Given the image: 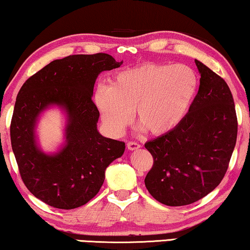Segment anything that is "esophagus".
I'll return each instance as SVG.
<instances>
[{
    "mask_svg": "<svg viewBox=\"0 0 250 250\" xmlns=\"http://www.w3.org/2000/svg\"><path fill=\"white\" fill-rule=\"evenodd\" d=\"M141 147V145L136 143V142H128L127 143V148L129 151H135V149H138Z\"/></svg>",
    "mask_w": 250,
    "mask_h": 250,
    "instance_id": "obj_1",
    "label": "esophagus"
}]
</instances>
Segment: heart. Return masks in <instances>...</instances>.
<instances>
[{
  "mask_svg": "<svg viewBox=\"0 0 250 250\" xmlns=\"http://www.w3.org/2000/svg\"><path fill=\"white\" fill-rule=\"evenodd\" d=\"M198 76L186 64L147 62L118 71L110 85L97 87L94 102L104 124L121 134L135 110L138 130L164 135L189 112L198 90Z\"/></svg>",
  "mask_w": 250,
  "mask_h": 250,
  "instance_id": "b5f03b06",
  "label": "heart"
}]
</instances>
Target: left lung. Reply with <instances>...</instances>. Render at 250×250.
<instances>
[{
	"label": "left lung",
	"mask_w": 250,
	"mask_h": 250,
	"mask_svg": "<svg viewBox=\"0 0 250 250\" xmlns=\"http://www.w3.org/2000/svg\"><path fill=\"white\" fill-rule=\"evenodd\" d=\"M194 61L200 86L187 116L170 133L145 143L154 159L145 187L170 207L190 205L216 189L237 141L235 103L227 83Z\"/></svg>",
	"instance_id": "left-lung-1"
}]
</instances>
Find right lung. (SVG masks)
Segmentation results:
<instances>
[{"label":"right lung","instance_id":"right-lung-1","mask_svg":"<svg viewBox=\"0 0 250 250\" xmlns=\"http://www.w3.org/2000/svg\"><path fill=\"white\" fill-rule=\"evenodd\" d=\"M122 63L107 53L68 56L51 61L19 91L10 128L15 160L28 190L53 208L86 205L102 188L107 167L124 154V142L98 132L99 112L91 101L98 75ZM56 106L65 118L64 142L45 152L37 123Z\"/></svg>","mask_w":250,"mask_h":250}]
</instances>
